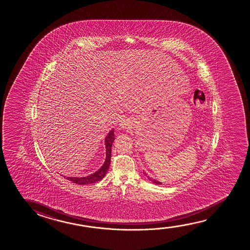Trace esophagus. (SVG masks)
I'll list each match as a JSON object with an SVG mask.
<instances>
[{
	"label": "esophagus",
	"mask_w": 250,
	"mask_h": 250,
	"mask_svg": "<svg viewBox=\"0 0 250 250\" xmlns=\"http://www.w3.org/2000/svg\"><path fill=\"white\" fill-rule=\"evenodd\" d=\"M132 125V122L130 119H124L120 123V127L121 129H129Z\"/></svg>",
	"instance_id": "obj_1"
}]
</instances>
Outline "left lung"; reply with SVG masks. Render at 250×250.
Here are the masks:
<instances>
[{"label": "left lung", "instance_id": "8db88e82", "mask_svg": "<svg viewBox=\"0 0 250 250\" xmlns=\"http://www.w3.org/2000/svg\"><path fill=\"white\" fill-rule=\"evenodd\" d=\"M144 174H146V173L144 172ZM147 178H148L149 180H151V181L153 182V183H154V184H157V185H161V183H160V182L156 181V180H154V179H152V178H149V177H147Z\"/></svg>", "mask_w": 250, "mask_h": 250}]
</instances>
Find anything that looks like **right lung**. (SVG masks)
I'll return each instance as SVG.
<instances>
[{"label":"right lung","instance_id":"1","mask_svg":"<svg viewBox=\"0 0 250 250\" xmlns=\"http://www.w3.org/2000/svg\"><path fill=\"white\" fill-rule=\"evenodd\" d=\"M114 129L111 130L109 133L107 134L106 138H105V145H106V161L104 162L103 167L100 168L98 171H96L95 173L83 177V178H75V177H67L66 179L69 181H72V183H75L78 185H85L89 184H94L96 182H98L103 179V177L106 175V171L108 170L110 166V161H111V149H112V145H113V141L115 139L114 137Z\"/></svg>","mask_w":250,"mask_h":250}]
</instances>
